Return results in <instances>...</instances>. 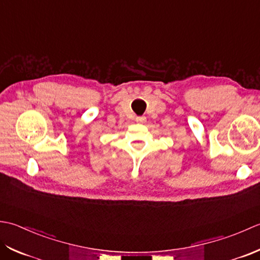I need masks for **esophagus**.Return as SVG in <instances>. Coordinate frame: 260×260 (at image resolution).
Returning a JSON list of instances; mask_svg holds the SVG:
<instances>
[{"mask_svg": "<svg viewBox=\"0 0 260 260\" xmlns=\"http://www.w3.org/2000/svg\"><path fill=\"white\" fill-rule=\"evenodd\" d=\"M136 122L137 123H146V118L145 116H138V118H136Z\"/></svg>", "mask_w": 260, "mask_h": 260, "instance_id": "1", "label": "esophagus"}]
</instances>
